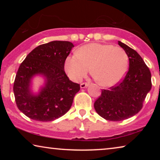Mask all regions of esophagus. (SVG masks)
<instances>
[{
  "instance_id": "1",
  "label": "esophagus",
  "mask_w": 160,
  "mask_h": 160,
  "mask_svg": "<svg viewBox=\"0 0 160 160\" xmlns=\"http://www.w3.org/2000/svg\"><path fill=\"white\" fill-rule=\"evenodd\" d=\"M88 85H89L88 83L84 82V83H82V84H80V87H81V88H85V87H87Z\"/></svg>"
}]
</instances>
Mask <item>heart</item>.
I'll return each mask as SVG.
<instances>
[{
    "instance_id": "heart-1",
    "label": "heart",
    "mask_w": 160,
    "mask_h": 160,
    "mask_svg": "<svg viewBox=\"0 0 160 160\" xmlns=\"http://www.w3.org/2000/svg\"><path fill=\"white\" fill-rule=\"evenodd\" d=\"M91 72L100 85L111 87L125 76L128 57L119 47L92 43L81 47L76 54L68 57L65 70L71 80L78 82Z\"/></svg>"
}]
</instances>
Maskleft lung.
<instances>
[{
  "label": "left lung",
  "instance_id": "1",
  "mask_svg": "<svg viewBox=\"0 0 160 160\" xmlns=\"http://www.w3.org/2000/svg\"><path fill=\"white\" fill-rule=\"evenodd\" d=\"M129 58V70L121 82L108 89H102L94 103L98 114L108 121H122L141 110L152 88L150 70L138 53L118 41Z\"/></svg>",
  "mask_w": 160,
  "mask_h": 160
}]
</instances>
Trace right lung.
<instances>
[{
	"mask_svg": "<svg viewBox=\"0 0 160 160\" xmlns=\"http://www.w3.org/2000/svg\"><path fill=\"white\" fill-rule=\"evenodd\" d=\"M73 44L54 41L41 44L30 52L19 65L14 82L17 108L30 119L49 122L65 114L71 108L80 84L69 79L64 66ZM36 74L47 78L45 87L38 96L29 92L30 79Z\"/></svg>",
	"mask_w": 160,
	"mask_h": 160,
	"instance_id": "right-lung-1",
	"label": "right lung"
}]
</instances>
